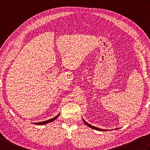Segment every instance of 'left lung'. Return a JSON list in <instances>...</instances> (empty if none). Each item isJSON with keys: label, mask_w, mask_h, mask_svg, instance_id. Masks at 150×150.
Here are the masks:
<instances>
[{"label": "left lung", "mask_w": 150, "mask_h": 150, "mask_svg": "<svg viewBox=\"0 0 150 150\" xmlns=\"http://www.w3.org/2000/svg\"><path fill=\"white\" fill-rule=\"evenodd\" d=\"M83 120V122L86 124V125H88V127H90V128H92V129H96V130H98V131H101V132H106V131H107V129H100V128H96V127H95V126H91V124H88L87 122H86V121L84 120V119H82ZM109 130V129H108Z\"/></svg>", "instance_id": "1"}]
</instances>
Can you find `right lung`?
Masks as SVG:
<instances>
[{
	"label": "right lung",
	"instance_id": "right-lung-1",
	"mask_svg": "<svg viewBox=\"0 0 150 150\" xmlns=\"http://www.w3.org/2000/svg\"><path fill=\"white\" fill-rule=\"evenodd\" d=\"M59 114H60V113H59L58 115H57L56 117H55L54 118H52V119H50V120H46V121H43V122H35V123H34V124H36V125H44V124H47V123L52 122H53V121L57 119V118L59 116Z\"/></svg>",
	"mask_w": 150,
	"mask_h": 150
}]
</instances>
